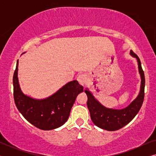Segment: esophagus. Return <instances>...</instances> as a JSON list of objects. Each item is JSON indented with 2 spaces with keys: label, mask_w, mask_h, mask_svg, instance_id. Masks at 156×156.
Wrapping results in <instances>:
<instances>
[{
  "label": "esophagus",
  "mask_w": 156,
  "mask_h": 156,
  "mask_svg": "<svg viewBox=\"0 0 156 156\" xmlns=\"http://www.w3.org/2000/svg\"><path fill=\"white\" fill-rule=\"evenodd\" d=\"M77 81L80 83V84L84 86L86 84L87 81V76L86 74H80V75L77 76Z\"/></svg>",
  "instance_id": "esophagus-1"
}]
</instances>
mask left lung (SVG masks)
<instances>
[{
  "mask_svg": "<svg viewBox=\"0 0 156 156\" xmlns=\"http://www.w3.org/2000/svg\"><path fill=\"white\" fill-rule=\"evenodd\" d=\"M130 54L131 56L137 59L138 70L141 78V84H140L139 94L129 106L123 109H113V108H106L95 99L92 93L88 89L84 90L88 98L87 107L90 113L91 121L97 126L106 131H116L127 125L138 114L144 102L145 75L141 67V62L139 57L133 51H130Z\"/></svg>",
  "mask_w": 156,
  "mask_h": 156,
  "instance_id": "8db88e82",
  "label": "left lung"
}]
</instances>
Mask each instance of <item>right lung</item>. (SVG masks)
<instances>
[{
	"label": "right lung",
	"mask_w": 156,
	"mask_h": 156,
	"mask_svg": "<svg viewBox=\"0 0 156 156\" xmlns=\"http://www.w3.org/2000/svg\"><path fill=\"white\" fill-rule=\"evenodd\" d=\"M18 67V60L12 83L15 104L19 112L28 122L40 129L48 131L62 126L69 118L76 96L83 91V87L76 80H73L46 99H33L21 91Z\"/></svg>",
	"instance_id": "add662e5"
}]
</instances>
